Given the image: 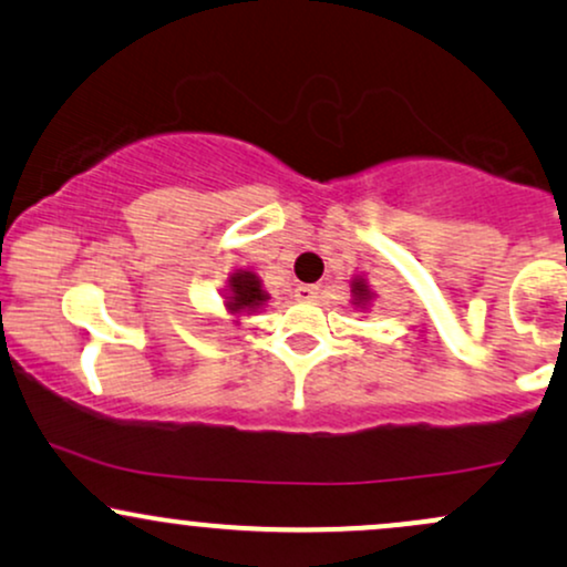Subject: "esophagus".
Returning a JSON list of instances; mask_svg holds the SVG:
<instances>
[{"mask_svg":"<svg viewBox=\"0 0 567 567\" xmlns=\"http://www.w3.org/2000/svg\"><path fill=\"white\" fill-rule=\"evenodd\" d=\"M296 298L298 301H317L320 298V288L317 285H298Z\"/></svg>","mask_w":567,"mask_h":567,"instance_id":"obj_1","label":"esophagus"}]
</instances>
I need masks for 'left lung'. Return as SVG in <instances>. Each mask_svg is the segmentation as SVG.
<instances>
[{"mask_svg": "<svg viewBox=\"0 0 567 567\" xmlns=\"http://www.w3.org/2000/svg\"><path fill=\"white\" fill-rule=\"evenodd\" d=\"M351 296H354V306H362V309L373 301V292H370L368 282L362 277H357L354 282H351Z\"/></svg>", "mask_w": 567, "mask_h": 567, "instance_id": "8db88e82", "label": "left lung"}]
</instances>
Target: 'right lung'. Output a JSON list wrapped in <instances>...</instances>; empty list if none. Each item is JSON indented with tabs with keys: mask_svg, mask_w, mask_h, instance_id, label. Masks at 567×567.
I'll list each match as a JSON object with an SVG mask.
<instances>
[{
	"mask_svg": "<svg viewBox=\"0 0 567 567\" xmlns=\"http://www.w3.org/2000/svg\"><path fill=\"white\" fill-rule=\"evenodd\" d=\"M226 288H229V292H226V311L234 317L256 315L269 301V292L261 288V279L252 275V271H234Z\"/></svg>",
	"mask_w": 567,
	"mask_h": 567,
	"instance_id": "obj_1",
	"label": "right lung"
}]
</instances>
